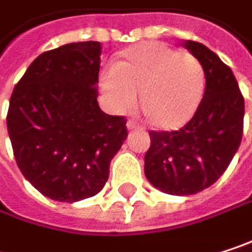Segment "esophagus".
<instances>
[{
  "label": "esophagus",
  "mask_w": 252,
  "mask_h": 252,
  "mask_svg": "<svg viewBox=\"0 0 252 252\" xmlns=\"http://www.w3.org/2000/svg\"><path fill=\"white\" fill-rule=\"evenodd\" d=\"M137 128H138V126H137L134 121H128V123H126V129L132 131V129H137Z\"/></svg>",
  "instance_id": "34e87169"
}]
</instances>
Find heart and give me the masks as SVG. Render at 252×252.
Listing matches in <instances>:
<instances>
[{"label": "heart", "instance_id": "obj_1", "mask_svg": "<svg viewBox=\"0 0 252 252\" xmlns=\"http://www.w3.org/2000/svg\"><path fill=\"white\" fill-rule=\"evenodd\" d=\"M100 86L118 112L134 108L141 93V108L152 124L175 129L195 114L206 77L195 57L155 42L126 51L123 61L105 70Z\"/></svg>", "mask_w": 252, "mask_h": 252}]
</instances>
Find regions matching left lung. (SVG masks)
Listing matches in <instances>:
<instances>
[{
	"mask_svg": "<svg viewBox=\"0 0 252 252\" xmlns=\"http://www.w3.org/2000/svg\"><path fill=\"white\" fill-rule=\"evenodd\" d=\"M206 77L203 99L194 117L178 131H149L144 156L149 182L172 195L197 194L213 185L239 149L244 97L232 70L207 46L184 40Z\"/></svg>",
	"mask_w": 252,
	"mask_h": 252,
	"instance_id": "8db88e82",
	"label": "left lung"
}]
</instances>
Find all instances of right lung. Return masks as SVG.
Listing matches in <instances>:
<instances>
[{"instance_id": "1", "label": "right lung", "mask_w": 252, "mask_h": 252, "mask_svg": "<svg viewBox=\"0 0 252 252\" xmlns=\"http://www.w3.org/2000/svg\"><path fill=\"white\" fill-rule=\"evenodd\" d=\"M100 54V43L93 40L43 52L10 99L7 129L17 166L55 201L96 195L128 135L124 117L99 108Z\"/></svg>"}]
</instances>
